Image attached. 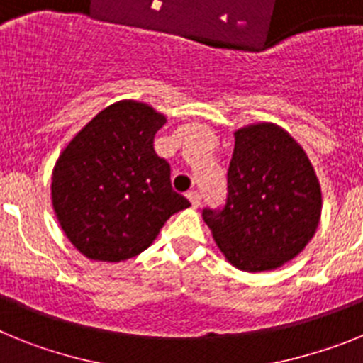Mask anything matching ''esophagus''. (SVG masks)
Listing matches in <instances>:
<instances>
[{"label":"esophagus","instance_id":"esophagus-1","mask_svg":"<svg viewBox=\"0 0 363 363\" xmlns=\"http://www.w3.org/2000/svg\"><path fill=\"white\" fill-rule=\"evenodd\" d=\"M187 198H189V201H191V205H192V207H198V205L201 203V196H200V192H196V191H191V192H187Z\"/></svg>","mask_w":363,"mask_h":363}]
</instances>
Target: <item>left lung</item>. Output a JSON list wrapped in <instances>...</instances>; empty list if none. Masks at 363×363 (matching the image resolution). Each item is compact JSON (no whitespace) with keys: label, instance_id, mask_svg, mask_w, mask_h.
<instances>
[{"label":"left lung","instance_id":"1","mask_svg":"<svg viewBox=\"0 0 363 363\" xmlns=\"http://www.w3.org/2000/svg\"><path fill=\"white\" fill-rule=\"evenodd\" d=\"M221 213L203 211L221 255L245 272L274 271L313 240L322 216V187L309 156L271 121L240 127Z\"/></svg>","mask_w":363,"mask_h":363}]
</instances>
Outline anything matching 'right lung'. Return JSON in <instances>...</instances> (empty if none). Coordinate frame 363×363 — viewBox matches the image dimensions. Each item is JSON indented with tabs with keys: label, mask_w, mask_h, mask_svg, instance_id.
Masks as SVG:
<instances>
[{
	"label": "right lung",
	"mask_w": 363,
	"mask_h": 363,
	"mask_svg": "<svg viewBox=\"0 0 363 363\" xmlns=\"http://www.w3.org/2000/svg\"><path fill=\"white\" fill-rule=\"evenodd\" d=\"M165 114L121 99L99 111L65 145L50 176L63 233L85 258L120 264L143 252L189 201L171 187V165L154 150Z\"/></svg>",
	"instance_id": "obj_1"
}]
</instances>
